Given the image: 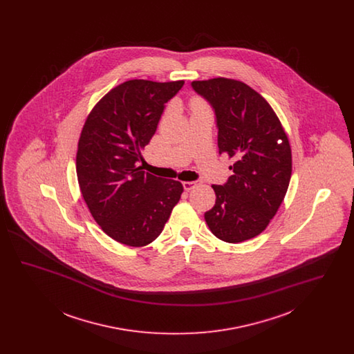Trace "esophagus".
Wrapping results in <instances>:
<instances>
[{
    "label": "esophagus",
    "mask_w": 354,
    "mask_h": 354,
    "mask_svg": "<svg viewBox=\"0 0 354 354\" xmlns=\"http://www.w3.org/2000/svg\"><path fill=\"white\" fill-rule=\"evenodd\" d=\"M196 185V182H183V188L185 191H191Z\"/></svg>",
    "instance_id": "1"
}]
</instances>
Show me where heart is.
Returning a JSON list of instances; mask_svg holds the SVG:
<instances>
[{"instance_id": "obj_1", "label": "heart", "mask_w": 354, "mask_h": 354, "mask_svg": "<svg viewBox=\"0 0 354 354\" xmlns=\"http://www.w3.org/2000/svg\"><path fill=\"white\" fill-rule=\"evenodd\" d=\"M191 109H192V111H204V110H207L205 104L202 101H199V100H192V102H191Z\"/></svg>"}]
</instances>
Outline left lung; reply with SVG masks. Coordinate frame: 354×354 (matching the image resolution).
<instances>
[{
	"instance_id": "left-lung-1",
	"label": "left lung",
	"mask_w": 354,
	"mask_h": 354,
	"mask_svg": "<svg viewBox=\"0 0 354 354\" xmlns=\"http://www.w3.org/2000/svg\"><path fill=\"white\" fill-rule=\"evenodd\" d=\"M215 113L219 153L234 158V175L212 185L215 205L204 214L211 232L227 243L261 234L284 201L292 175L286 131L270 103L248 84L228 78L191 82Z\"/></svg>"
}]
</instances>
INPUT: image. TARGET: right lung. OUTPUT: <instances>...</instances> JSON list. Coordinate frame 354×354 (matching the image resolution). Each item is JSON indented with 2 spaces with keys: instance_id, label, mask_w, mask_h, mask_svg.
<instances>
[{
  "instance_id": "right-lung-1",
  "label": "right lung",
  "mask_w": 354,
  "mask_h": 354,
  "mask_svg": "<svg viewBox=\"0 0 354 354\" xmlns=\"http://www.w3.org/2000/svg\"><path fill=\"white\" fill-rule=\"evenodd\" d=\"M185 81L133 80L110 90L84 122L77 176L84 202L103 232L124 245L143 247L165 228L183 185L142 171L165 104Z\"/></svg>"
}]
</instances>
